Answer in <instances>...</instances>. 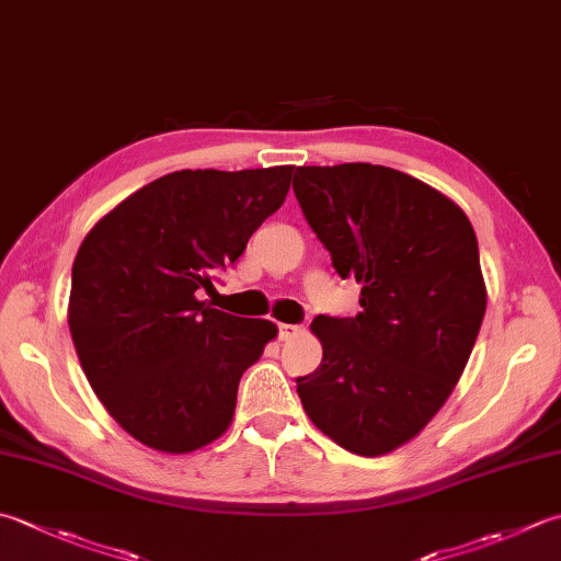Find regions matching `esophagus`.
I'll return each mask as SVG.
<instances>
[{"label":"esophagus","mask_w":561,"mask_h":561,"mask_svg":"<svg viewBox=\"0 0 561 561\" xmlns=\"http://www.w3.org/2000/svg\"><path fill=\"white\" fill-rule=\"evenodd\" d=\"M277 333H279V337H282V340H289V337H294V335H299V333H301V325L279 323V325H277Z\"/></svg>","instance_id":"esophagus-1"}]
</instances>
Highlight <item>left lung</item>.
<instances>
[{"instance_id": "obj_1", "label": "left lung", "mask_w": 561, "mask_h": 561, "mask_svg": "<svg viewBox=\"0 0 561 561\" xmlns=\"http://www.w3.org/2000/svg\"><path fill=\"white\" fill-rule=\"evenodd\" d=\"M294 194L335 272L362 287L357 316H316L323 359L296 391L340 447L387 455L443 409L477 343V233L455 202L383 164L296 168Z\"/></svg>"}]
</instances>
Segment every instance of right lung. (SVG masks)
<instances>
[{
	"mask_svg": "<svg viewBox=\"0 0 561 561\" xmlns=\"http://www.w3.org/2000/svg\"><path fill=\"white\" fill-rule=\"evenodd\" d=\"M291 164L180 170L99 221L77 250L70 333L99 401L138 443L184 455L226 433L238 381L277 335L199 301L284 204Z\"/></svg>",
	"mask_w": 561,
	"mask_h": 561,
	"instance_id": "obj_1",
	"label": "right lung"
}]
</instances>
